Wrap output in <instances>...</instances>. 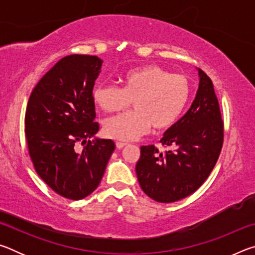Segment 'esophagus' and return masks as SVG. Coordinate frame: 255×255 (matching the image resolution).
<instances>
[{
	"mask_svg": "<svg viewBox=\"0 0 255 255\" xmlns=\"http://www.w3.org/2000/svg\"><path fill=\"white\" fill-rule=\"evenodd\" d=\"M126 145H127V143H123V141H117V143H116V146H117V148H119V149H122Z\"/></svg>",
	"mask_w": 255,
	"mask_h": 255,
	"instance_id": "1",
	"label": "esophagus"
}]
</instances>
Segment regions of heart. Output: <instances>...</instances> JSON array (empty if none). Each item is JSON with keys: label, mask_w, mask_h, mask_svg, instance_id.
I'll return each mask as SVG.
<instances>
[{"label": "heart", "mask_w": 255, "mask_h": 255, "mask_svg": "<svg viewBox=\"0 0 255 255\" xmlns=\"http://www.w3.org/2000/svg\"><path fill=\"white\" fill-rule=\"evenodd\" d=\"M191 84L184 75L172 74L158 65L132 68L124 76V88L108 84L93 90V100L106 112H119L132 100L135 109L107 119V136L133 140L149 130H163L178 122L188 105Z\"/></svg>", "instance_id": "obj_1"}]
</instances>
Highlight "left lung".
Wrapping results in <instances>:
<instances>
[{"label": "left lung", "instance_id": "1", "mask_svg": "<svg viewBox=\"0 0 255 255\" xmlns=\"http://www.w3.org/2000/svg\"><path fill=\"white\" fill-rule=\"evenodd\" d=\"M199 89L190 109L164 133L161 153L141 146L136 173L140 188L158 202H174L199 189L217 163L224 122L213 82L199 70Z\"/></svg>", "mask_w": 255, "mask_h": 255}]
</instances>
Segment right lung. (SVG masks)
<instances>
[{
  "instance_id": "right-lung-1",
  "label": "right lung",
  "mask_w": 255,
  "mask_h": 255,
  "mask_svg": "<svg viewBox=\"0 0 255 255\" xmlns=\"http://www.w3.org/2000/svg\"><path fill=\"white\" fill-rule=\"evenodd\" d=\"M102 60L70 55L55 64L30 94L24 132L34 170L66 199L80 200L98 188L116 145L112 139L86 140L97 133L93 86ZM79 141L85 143L76 151Z\"/></svg>"
}]
</instances>
